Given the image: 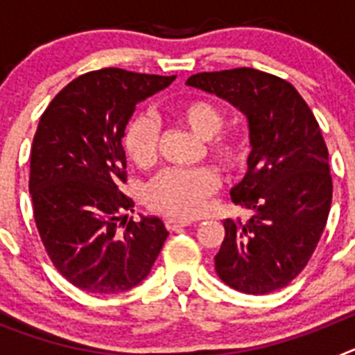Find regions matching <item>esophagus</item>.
Wrapping results in <instances>:
<instances>
[{"instance_id":"1","label":"esophagus","mask_w":355,"mask_h":355,"mask_svg":"<svg viewBox=\"0 0 355 355\" xmlns=\"http://www.w3.org/2000/svg\"><path fill=\"white\" fill-rule=\"evenodd\" d=\"M190 224V220H180V218H167L165 220V225H167L168 231H178L181 227H187Z\"/></svg>"}]
</instances>
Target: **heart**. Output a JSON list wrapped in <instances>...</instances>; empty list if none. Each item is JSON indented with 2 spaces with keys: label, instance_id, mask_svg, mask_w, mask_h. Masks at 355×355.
<instances>
[{
  "label": "heart",
  "instance_id": "obj_1",
  "mask_svg": "<svg viewBox=\"0 0 355 355\" xmlns=\"http://www.w3.org/2000/svg\"><path fill=\"white\" fill-rule=\"evenodd\" d=\"M171 115L205 144L208 158L224 171H234L243 163L247 146L238 130L222 128L224 112L202 97H190L172 106ZM122 149L140 168L155 165L158 156V131L149 117L133 115L122 133ZM218 174L209 167L192 171H167L146 188V205L150 211L171 218H193L218 188Z\"/></svg>",
  "mask_w": 355,
  "mask_h": 355
}]
</instances>
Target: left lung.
<instances>
[{
	"mask_svg": "<svg viewBox=\"0 0 355 355\" xmlns=\"http://www.w3.org/2000/svg\"><path fill=\"white\" fill-rule=\"evenodd\" d=\"M187 85L222 97L249 122V168L231 200L252 216L224 220L216 274L243 293L284 288L315 252L331 209L329 150L318 122L293 85L258 69L199 72Z\"/></svg>",
	"mask_w": 355,
	"mask_h": 355,
	"instance_id": "8db88e82",
	"label": "left lung"
}]
</instances>
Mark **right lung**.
<instances>
[{
    "instance_id": "add662e5",
    "label": "right lung",
    "mask_w": 355,
    "mask_h": 355,
    "mask_svg": "<svg viewBox=\"0 0 355 355\" xmlns=\"http://www.w3.org/2000/svg\"><path fill=\"white\" fill-rule=\"evenodd\" d=\"M175 76L106 67L72 80L42 114L30 156L33 218L55 268L87 293H121L149 275L168 231L128 220L122 133L137 103Z\"/></svg>"
}]
</instances>
